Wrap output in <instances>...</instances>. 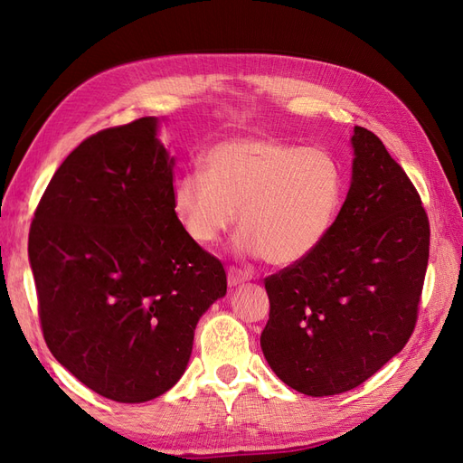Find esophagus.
I'll list each match as a JSON object with an SVG mask.
<instances>
[{
    "label": "esophagus",
    "instance_id": "34e87169",
    "mask_svg": "<svg viewBox=\"0 0 463 463\" xmlns=\"http://www.w3.org/2000/svg\"><path fill=\"white\" fill-rule=\"evenodd\" d=\"M250 279V274H247V272H243V270H240V269H232L228 270V284H230V288H237V286H241V284H247Z\"/></svg>",
    "mask_w": 463,
    "mask_h": 463
}]
</instances>
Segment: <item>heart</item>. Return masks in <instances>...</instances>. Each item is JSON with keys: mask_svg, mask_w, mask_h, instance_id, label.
Listing matches in <instances>:
<instances>
[{"mask_svg": "<svg viewBox=\"0 0 463 463\" xmlns=\"http://www.w3.org/2000/svg\"><path fill=\"white\" fill-rule=\"evenodd\" d=\"M344 203V174L328 152L270 137H235L181 174L174 208L193 241L216 245L240 213V249L293 266L326 241Z\"/></svg>", "mask_w": 463, "mask_h": 463, "instance_id": "heart-1", "label": "heart"}]
</instances>
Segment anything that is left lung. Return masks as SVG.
Instances as JSON below:
<instances>
[{"label": "left lung", "instance_id": "left-lung-1", "mask_svg": "<svg viewBox=\"0 0 463 463\" xmlns=\"http://www.w3.org/2000/svg\"><path fill=\"white\" fill-rule=\"evenodd\" d=\"M352 181L326 241L266 278L264 359L305 396H334L398 355L415 328L429 262V220L374 133L352 135Z\"/></svg>", "mask_w": 463, "mask_h": 463}]
</instances>
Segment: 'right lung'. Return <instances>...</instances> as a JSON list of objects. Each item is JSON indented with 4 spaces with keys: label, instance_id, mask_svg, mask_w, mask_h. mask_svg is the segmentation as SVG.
Instances as JSON below:
<instances>
[{
    "label": "right lung",
    "instance_id": "right-lung-1",
    "mask_svg": "<svg viewBox=\"0 0 463 463\" xmlns=\"http://www.w3.org/2000/svg\"><path fill=\"white\" fill-rule=\"evenodd\" d=\"M158 133V118H141L82 141L53 174L29 235L52 355L121 403L179 381L199 318L228 289L222 262L175 214V156Z\"/></svg>",
    "mask_w": 463,
    "mask_h": 463
}]
</instances>
